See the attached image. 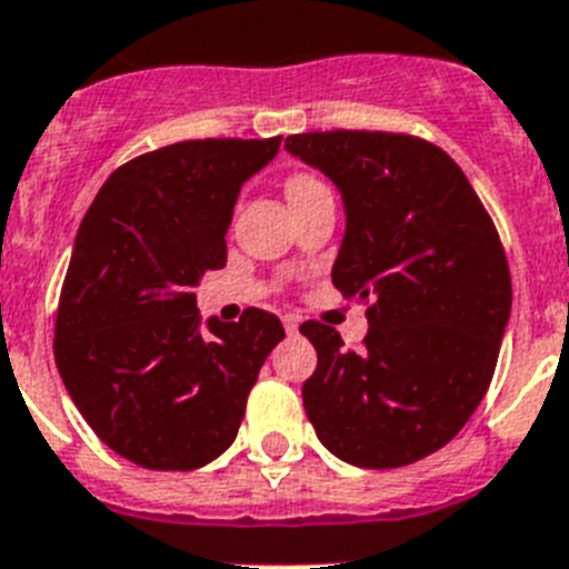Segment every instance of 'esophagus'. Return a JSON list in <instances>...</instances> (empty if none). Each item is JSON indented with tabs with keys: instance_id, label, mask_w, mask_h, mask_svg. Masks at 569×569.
<instances>
[{
	"instance_id": "34e87169",
	"label": "esophagus",
	"mask_w": 569,
	"mask_h": 569,
	"mask_svg": "<svg viewBox=\"0 0 569 569\" xmlns=\"http://www.w3.org/2000/svg\"><path fill=\"white\" fill-rule=\"evenodd\" d=\"M283 327H286V332H289V336H295V332H298V327H300L298 315H283Z\"/></svg>"
}]
</instances>
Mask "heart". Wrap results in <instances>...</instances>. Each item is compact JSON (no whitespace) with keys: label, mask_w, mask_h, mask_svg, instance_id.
Listing matches in <instances>:
<instances>
[{"label":"heart","mask_w":569,"mask_h":569,"mask_svg":"<svg viewBox=\"0 0 569 569\" xmlns=\"http://www.w3.org/2000/svg\"><path fill=\"white\" fill-rule=\"evenodd\" d=\"M318 184H323V181H321V179H315V176H309V173H295L292 179L286 181V193H289V196L303 193V190L318 188Z\"/></svg>","instance_id":"obj_1"}]
</instances>
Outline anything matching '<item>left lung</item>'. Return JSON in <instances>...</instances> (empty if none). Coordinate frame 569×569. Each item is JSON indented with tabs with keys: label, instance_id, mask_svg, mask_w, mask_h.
<instances>
[{
	"label": "left lung",
	"instance_id": "8db88e82",
	"mask_svg": "<svg viewBox=\"0 0 569 569\" xmlns=\"http://www.w3.org/2000/svg\"><path fill=\"white\" fill-rule=\"evenodd\" d=\"M286 150L341 190L332 283L370 323L358 350L336 327L300 323L318 350L307 417L343 462L410 466L451 442L491 385L512 309L500 233L457 161L419 136L300 132Z\"/></svg>",
	"mask_w": 569,
	"mask_h": 569
}]
</instances>
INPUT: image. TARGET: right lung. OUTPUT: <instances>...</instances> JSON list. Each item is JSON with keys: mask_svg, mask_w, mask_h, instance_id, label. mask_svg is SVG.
Returning a JSON list of instances; mask_svg holds the SVG:
<instances>
[{"mask_svg": "<svg viewBox=\"0 0 569 569\" xmlns=\"http://www.w3.org/2000/svg\"><path fill=\"white\" fill-rule=\"evenodd\" d=\"M274 138H193L136 156L80 222L54 321L71 402L114 455L141 469L217 460L283 323L248 307L199 329V277L226 266L242 181L277 156Z\"/></svg>", "mask_w": 569, "mask_h": 569, "instance_id": "obj_1", "label": "right lung"}]
</instances>
